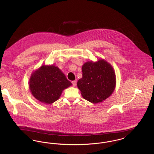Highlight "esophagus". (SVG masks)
Segmentation results:
<instances>
[{"instance_id":"esophagus-1","label":"esophagus","mask_w":154,"mask_h":154,"mask_svg":"<svg viewBox=\"0 0 154 154\" xmlns=\"http://www.w3.org/2000/svg\"><path fill=\"white\" fill-rule=\"evenodd\" d=\"M72 83L73 87H75V86H76V85H77V81H73L72 82Z\"/></svg>"}]
</instances>
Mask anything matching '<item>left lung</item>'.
<instances>
[{
	"mask_svg": "<svg viewBox=\"0 0 154 154\" xmlns=\"http://www.w3.org/2000/svg\"><path fill=\"white\" fill-rule=\"evenodd\" d=\"M82 77L77 82L81 95L93 103L102 102L110 96L116 85V74L110 63L103 59L88 61L82 67Z\"/></svg>",
	"mask_w": 154,
	"mask_h": 154,
	"instance_id": "1",
	"label": "left lung"
}]
</instances>
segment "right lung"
I'll return each mask as SVG.
<instances>
[{"label": "right lung", "instance_id": "right-lung-1", "mask_svg": "<svg viewBox=\"0 0 154 154\" xmlns=\"http://www.w3.org/2000/svg\"><path fill=\"white\" fill-rule=\"evenodd\" d=\"M29 84L33 96L45 104L57 101L62 91L72 85L58 67L54 65H43L35 71Z\"/></svg>", "mask_w": 154, "mask_h": 154}]
</instances>
